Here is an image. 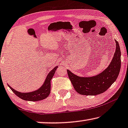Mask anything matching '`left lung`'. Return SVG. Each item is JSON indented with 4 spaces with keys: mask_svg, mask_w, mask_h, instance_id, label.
I'll use <instances>...</instances> for the list:
<instances>
[{
    "mask_svg": "<svg viewBox=\"0 0 128 128\" xmlns=\"http://www.w3.org/2000/svg\"><path fill=\"white\" fill-rule=\"evenodd\" d=\"M109 66L101 73L91 77H80L68 70V78L76 92L85 96H96L106 91L118 76L121 68V51L118 42Z\"/></svg>",
    "mask_w": 128,
    "mask_h": 128,
    "instance_id": "1",
    "label": "left lung"
}]
</instances>
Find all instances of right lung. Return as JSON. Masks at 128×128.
I'll use <instances>...</instances> for the list:
<instances>
[{
	"mask_svg": "<svg viewBox=\"0 0 128 128\" xmlns=\"http://www.w3.org/2000/svg\"><path fill=\"white\" fill-rule=\"evenodd\" d=\"M58 66L56 67L52 71L49 72L44 84L39 89L35 90L34 92H30V93H20V92H19L14 89L8 84V86H9L12 91L16 94L18 97H19L23 100H25V101H38L45 99L50 94L51 89V80H52V78L54 76L55 72H56V70Z\"/></svg>",
	"mask_w": 128,
	"mask_h": 128,
	"instance_id": "right-lung-1",
	"label": "right lung"
}]
</instances>
